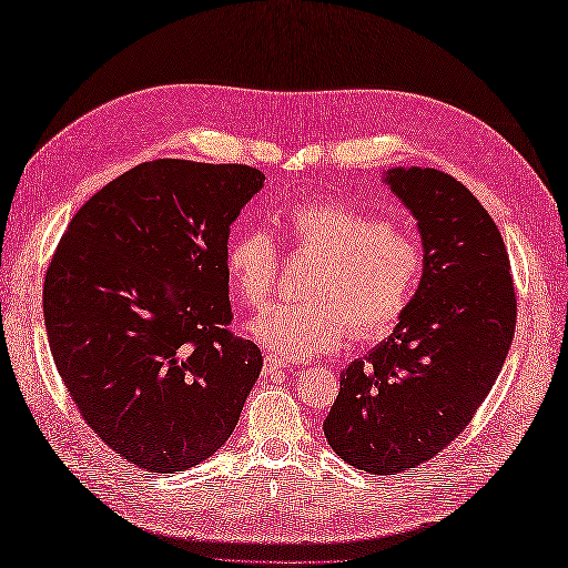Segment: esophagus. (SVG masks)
<instances>
[{
    "label": "esophagus",
    "instance_id": "34e87169",
    "mask_svg": "<svg viewBox=\"0 0 568 568\" xmlns=\"http://www.w3.org/2000/svg\"><path fill=\"white\" fill-rule=\"evenodd\" d=\"M286 367H288L286 359H282V357H277V355H265V365H263V372H265V374L282 372V369H286Z\"/></svg>",
    "mask_w": 568,
    "mask_h": 568
}]
</instances>
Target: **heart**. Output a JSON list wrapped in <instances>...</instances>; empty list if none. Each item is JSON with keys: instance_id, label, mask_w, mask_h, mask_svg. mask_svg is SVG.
Returning <instances> with one entry per match:
<instances>
[{"instance_id": "b5f03b06", "label": "heart", "mask_w": 568, "mask_h": 568, "mask_svg": "<svg viewBox=\"0 0 568 568\" xmlns=\"http://www.w3.org/2000/svg\"><path fill=\"white\" fill-rule=\"evenodd\" d=\"M282 227L294 253L315 255L305 272V301L257 315L251 332L286 359L336 351L351 329L359 338L388 334L415 301L426 255L419 239L336 199L301 201ZM225 265L232 288L263 307L280 280L282 253L265 230L230 239Z\"/></svg>"}]
</instances>
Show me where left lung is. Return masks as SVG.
<instances>
[{
  "label": "left lung",
  "mask_w": 568,
  "mask_h": 568,
  "mask_svg": "<svg viewBox=\"0 0 568 568\" xmlns=\"http://www.w3.org/2000/svg\"><path fill=\"white\" fill-rule=\"evenodd\" d=\"M386 182L424 242V277L393 334L341 374L324 419L351 467L390 476L432 459L469 426L509 353L517 294L493 217L434 168H395Z\"/></svg>",
  "instance_id": "1"
}]
</instances>
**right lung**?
<instances>
[{
    "mask_svg": "<svg viewBox=\"0 0 568 568\" xmlns=\"http://www.w3.org/2000/svg\"><path fill=\"white\" fill-rule=\"evenodd\" d=\"M242 163L159 159L82 205L44 274L51 355L82 419L153 474L211 457L263 369L234 336L230 225L263 186Z\"/></svg>",
    "mask_w": 568,
    "mask_h": 568,
    "instance_id": "obj_1",
    "label": "right lung"
}]
</instances>
